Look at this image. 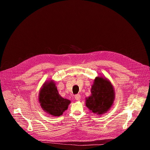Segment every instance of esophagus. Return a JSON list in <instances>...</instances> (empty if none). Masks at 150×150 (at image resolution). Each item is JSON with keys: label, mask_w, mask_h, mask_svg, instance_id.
<instances>
[{"label": "esophagus", "mask_w": 150, "mask_h": 150, "mask_svg": "<svg viewBox=\"0 0 150 150\" xmlns=\"http://www.w3.org/2000/svg\"><path fill=\"white\" fill-rule=\"evenodd\" d=\"M75 99H76V100L79 101V100H80V99H81V96H80L79 94H77V95H76V96H75Z\"/></svg>", "instance_id": "1"}]
</instances>
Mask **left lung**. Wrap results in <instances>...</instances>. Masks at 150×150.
<instances>
[{"instance_id":"1","label":"left lung","mask_w":150,"mask_h":150,"mask_svg":"<svg viewBox=\"0 0 150 150\" xmlns=\"http://www.w3.org/2000/svg\"><path fill=\"white\" fill-rule=\"evenodd\" d=\"M91 93L90 96L85 98V104L93 113L102 115L108 112L113 105L115 99L114 87L105 77H96L91 85Z\"/></svg>"}]
</instances>
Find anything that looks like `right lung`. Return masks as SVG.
<instances>
[{
	"label": "right lung",
	"mask_w": 150,
	"mask_h": 150,
	"mask_svg": "<svg viewBox=\"0 0 150 150\" xmlns=\"http://www.w3.org/2000/svg\"><path fill=\"white\" fill-rule=\"evenodd\" d=\"M38 101L41 108L53 116H60L67 110L71 101L62 97L53 80H48L42 85L40 90Z\"/></svg>",
	"instance_id": "add662e5"
}]
</instances>
